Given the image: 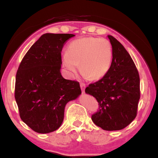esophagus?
Listing matches in <instances>:
<instances>
[{"label":"esophagus","instance_id":"esophagus-1","mask_svg":"<svg viewBox=\"0 0 158 158\" xmlns=\"http://www.w3.org/2000/svg\"><path fill=\"white\" fill-rule=\"evenodd\" d=\"M80 87H81V89L82 93H85V85L84 83H80Z\"/></svg>","mask_w":158,"mask_h":158}]
</instances>
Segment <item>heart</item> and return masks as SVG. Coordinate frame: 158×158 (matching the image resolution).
<instances>
[{"label": "heart", "instance_id": "1", "mask_svg": "<svg viewBox=\"0 0 158 158\" xmlns=\"http://www.w3.org/2000/svg\"><path fill=\"white\" fill-rule=\"evenodd\" d=\"M112 58L113 49L108 40L84 37L74 40L69 44L62 60L70 73L76 74L79 64L81 74L89 80L96 81L108 73Z\"/></svg>", "mask_w": 158, "mask_h": 158}]
</instances>
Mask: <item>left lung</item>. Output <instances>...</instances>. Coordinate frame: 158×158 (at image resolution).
<instances>
[{
    "label": "left lung",
    "instance_id": "obj_1",
    "mask_svg": "<svg viewBox=\"0 0 158 158\" xmlns=\"http://www.w3.org/2000/svg\"><path fill=\"white\" fill-rule=\"evenodd\" d=\"M113 49L110 68L104 77L85 88L96 98L99 110L92 114L94 124L106 131L123 129L135 119L140 97L139 76L123 45L108 35Z\"/></svg>",
    "mask_w": 158,
    "mask_h": 158
}]
</instances>
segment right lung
<instances>
[{"label": "right lung", "instance_id": "add662e5", "mask_svg": "<svg viewBox=\"0 0 158 158\" xmlns=\"http://www.w3.org/2000/svg\"><path fill=\"white\" fill-rule=\"evenodd\" d=\"M73 34L46 33L32 45L16 73L15 98L23 122L34 131L57 130L66 104L81 94L77 81L60 73L63 47Z\"/></svg>", "mask_w": 158, "mask_h": 158}]
</instances>
